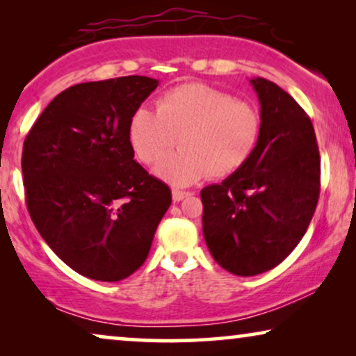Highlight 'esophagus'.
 I'll return each mask as SVG.
<instances>
[{
	"label": "esophagus",
	"mask_w": 356,
	"mask_h": 356,
	"mask_svg": "<svg viewBox=\"0 0 356 356\" xmlns=\"http://www.w3.org/2000/svg\"><path fill=\"white\" fill-rule=\"evenodd\" d=\"M172 196H173V201L175 202H179V201H183L184 197L191 196V193H189V191H181V189H173Z\"/></svg>",
	"instance_id": "obj_1"
}]
</instances>
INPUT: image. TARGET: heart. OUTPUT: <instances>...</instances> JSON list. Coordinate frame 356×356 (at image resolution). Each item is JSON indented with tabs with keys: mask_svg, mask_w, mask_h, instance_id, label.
<instances>
[{
	"mask_svg": "<svg viewBox=\"0 0 356 356\" xmlns=\"http://www.w3.org/2000/svg\"><path fill=\"white\" fill-rule=\"evenodd\" d=\"M259 110L202 82L173 87L155 102V111L139 106L131 115L128 139L136 157L157 163V175L183 186L212 175L227 178L245 167L261 140Z\"/></svg>",
	"mask_w": 356,
	"mask_h": 356,
	"instance_id": "1",
	"label": "heart"
}]
</instances>
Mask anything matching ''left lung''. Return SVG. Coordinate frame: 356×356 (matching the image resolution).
<instances>
[{"mask_svg": "<svg viewBox=\"0 0 356 356\" xmlns=\"http://www.w3.org/2000/svg\"><path fill=\"white\" fill-rule=\"evenodd\" d=\"M262 133L250 162L201 191L202 232L218 266L250 277L274 269L308 230L318 206L321 159L313 123L274 82L251 79Z\"/></svg>", "mask_w": 356, "mask_h": 356, "instance_id": "obj_1", "label": "left lung"}]
</instances>
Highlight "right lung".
Wrapping results in <instances>:
<instances>
[{"instance_id": "right-lung-1", "label": "right lung", "mask_w": 356, "mask_h": 356, "mask_svg": "<svg viewBox=\"0 0 356 356\" xmlns=\"http://www.w3.org/2000/svg\"><path fill=\"white\" fill-rule=\"evenodd\" d=\"M159 86L145 76L82 82L53 99L22 149L27 211L77 274L116 282L144 264L172 191L134 160L131 115Z\"/></svg>"}]
</instances>
